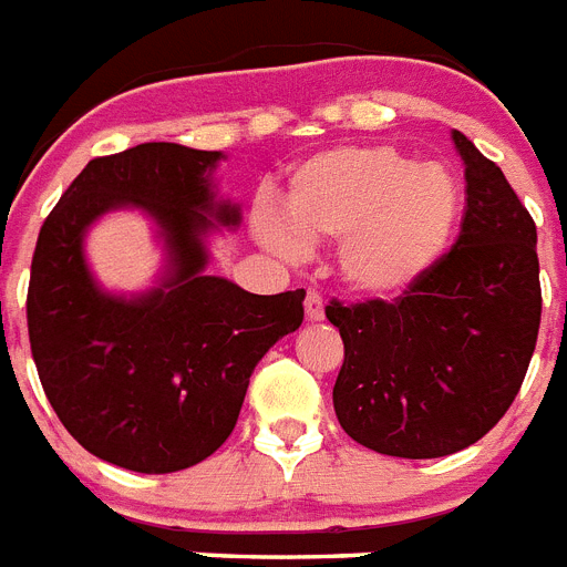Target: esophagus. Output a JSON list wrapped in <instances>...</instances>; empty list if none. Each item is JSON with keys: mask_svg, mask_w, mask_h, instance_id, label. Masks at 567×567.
I'll list each match as a JSON object with an SVG mask.
<instances>
[{"mask_svg": "<svg viewBox=\"0 0 567 567\" xmlns=\"http://www.w3.org/2000/svg\"><path fill=\"white\" fill-rule=\"evenodd\" d=\"M303 307H307L309 320H320L323 318V295H320L318 289H309L307 298H303Z\"/></svg>", "mask_w": 567, "mask_h": 567, "instance_id": "esophagus-1", "label": "esophagus"}]
</instances>
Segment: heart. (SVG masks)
I'll return each mask as SVG.
<instances>
[{
	"instance_id": "b5f03b06",
	"label": "heart",
	"mask_w": 567,
	"mask_h": 567,
	"mask_svg": "<svg viewBox=\"0 0 567 567\" xmlns=\"http://www.w3.org/2000/svg\"><path fill=\"white\" fill-rule=\"evenodd\" d=\"M252 213L255 238L298 258L303 238L340 244V269L360 292L394 295L423 278L452 244L460 184L440 164H414L389 144H340L295 167L284 193Z\"/></svg>"
}]
</instances>
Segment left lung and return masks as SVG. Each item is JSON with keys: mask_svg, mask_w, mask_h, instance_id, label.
<instances>
[{"mask_svg": "<svg viewBox=\"0 0 567 567\" xmlns=\"http://www.w3.org/2000/svg\"><path fill=\"white\" fill-rule=\"evenodd\" d=\"M465 209L454 247L398 298L340 303L334 414L378 454L432 460L468 449L517 398L537 346V224L460 130Z\"/></svg>", "mask_w": 567, "mask_h": 567, "instance_id": "obj_1", "label": "left lung"}]
</instances>
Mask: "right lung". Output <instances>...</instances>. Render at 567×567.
Wrapping results in <instances>:
<instances>
[{
    "instance_id": "right-lung-1",
    "label": "right lung",
    "mask_w": 567,
    "mask_h": 567,
    "mask_svg": "<svg viewBox=\"0 0 567 567\" xmlns=\"http://www.w3.org/2000/svg\"><path fill=\"white\" fill-rule=\"evenodd\" d=\"M218 158L169 142L99 155L39 229L28 287L33 363L73 440L118 468L169 474L218 452L258 360L303 320V289L252 295L202 272L207 215L238 224V207L215 204L209 189ZM118 206H142L163 224L174 264L162 288L133 301L102 293L81 255L83 229Z\"/></svg>"
}]
</instances>
